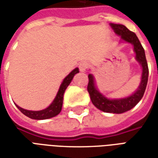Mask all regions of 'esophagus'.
I'll return each instance as SVG.
<instances>
[{
  "mask_svg": "<svg viewBox=\"0 0 158 158\" xmlns=\"http://www.w3.org/2000/svg\"><path fill=\"white\" fill-rule=\"evenodd\" d=\"M89 67V63L87 62H81L79 64V69L80 72H85L86 69Z\"/></svg>",
  "mask_w": 158,
  "mask_h": 158,
  "instance_id": "1",
  "label": "esophagus"
}]
</instances>
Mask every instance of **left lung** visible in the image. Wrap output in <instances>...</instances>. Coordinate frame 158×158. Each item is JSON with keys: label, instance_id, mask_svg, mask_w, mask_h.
Segmentation results:
<instances>
[{"label": "left lung", "instance_id": "left-lung-1", "mask_svg": "<svg viewBox=\"0 0 158 158\" xmlns=\"http://www.w3.org/2000/svg\"><path fill=\"white\" fill-rule=\"evenodd\" d=\"M110 26L117 35L121 37V40L127 42V43H130L134 46V52L135 53L136 61L139 62L142 69L139 85L135 91L130 96H126L123 98H118V99H109L98 90L96 85L94 76L91 73H89L88 75L89 83H88L87 89L90 96V100L96 108L105 113L119 114V113H125L127 111L132 109L141 100L146 90V85L148 81L149 70H148V65H147L146 55H145V50L142 47L135 34L131 32L123 24L110 23Z\"/></svg>", "mask_w": 158, "mask_h": 158}]
</instances>
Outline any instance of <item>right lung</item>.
<instances>
[{
	"instance_id": "right-lung-1",
	"label": "right lung",
	"mask_w": 158,
	"mask_h": 158,
	"mask_svg": "<svg viewBox=\"0 0 158 158\" xmlns=\"http://www.w3.org/2000/svg\"><path fill=\"white\" fill-rule=\"evenodd\" d=\"M79 72V69L76 68V69H73L72 72L69 73V75L66 77L65 79L62 80V84H61V85L59 87L58 91L56 93L55 99L53 100V102L51 103V105L47 106L45 109L40 110V111H29V110L23 109L22 107L18 106V105H16V106L21 111V113H23L25 116L29 117V118L32 119L43 120V119L51 118H53V117L58 115L60 112L62 111L63 95H64L66 89H67V87L69 85V84L72 81L73 76Z\"/></svg>"
}]
</instances>
